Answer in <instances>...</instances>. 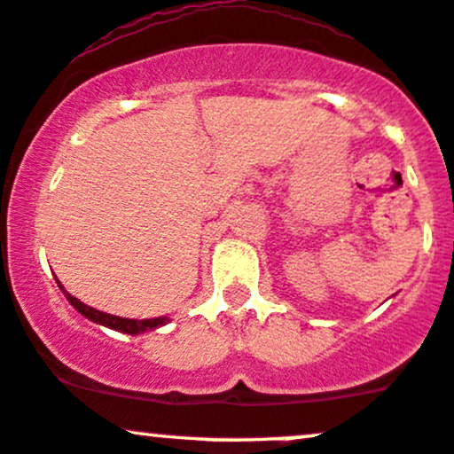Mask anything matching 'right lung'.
Instances as JSON below:
<instances>
[{"mask_svg": "<svg viewBox=\"0 0 454 454\" xmlns=\"http://www.w3.org/2000/svg\"><path fill=\"white\" fill-rule=\"evenodd\" d=\"M58 286L62 288V293L67 295V300L73 303L74 308H77L79 312H82L83 317L90 318V321L94 323H101V325L106 327H112V330L116 332H124V333H142L146 330H154V327L159 325H166L168 323V317H159V318H144V321H136V318H122V317H114V315H107V312H101V310H94V308L86 306L83 301H79L77 297H73L71 293L64 291L62 284L58 282Z\"/></svg>", "mask_w": 454, "mask_h": 454, "instance_id": "add662e5", "label": "right lung"}]
</instances>
